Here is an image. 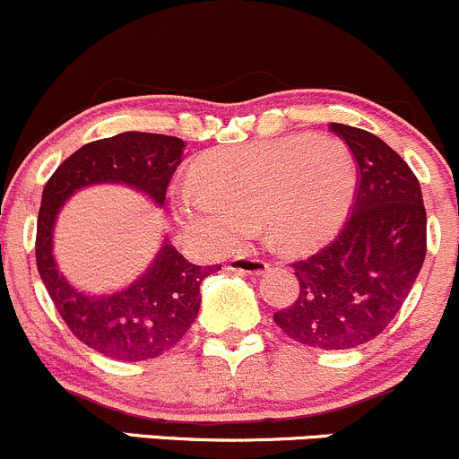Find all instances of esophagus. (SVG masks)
<instances>
[{"instance_id": "34e87169", "label": "esophagus", "mask_w": 459, "mask_h": 459, "mask_svg": "<svg viewBox=\"0 0 459 459\" xmlns=\"http://www.w3.org/2000/svg\"><path fill=\"white\" fill-rule=\"evenodd\" d=\"M230 273H238V274H264L268 270V264L262 262V259H233L229 264Z\"/></svg>"}]
</instances>
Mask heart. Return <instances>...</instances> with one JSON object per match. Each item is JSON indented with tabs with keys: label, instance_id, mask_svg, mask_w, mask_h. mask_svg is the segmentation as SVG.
Masks as SVG:
<instances>
[{
	"label": "heart",
	"instance_id": "1",
	"mask_svg": "<svg viewBox=\"0 0 459 459\" xmlns=\"http://www.w3.org/2000/svg\"><path fill=\"white\" fill-rule=\"evenodd\" d=\"M200 186L171 193L182 233L213 253L239 248L262 221L268 242L290 255L330 242L350 215L359 169L334 136H288L206 153Z\"/></svg>",
	"mask_w": 459,
	"mask_h": 459
}]
</instances>
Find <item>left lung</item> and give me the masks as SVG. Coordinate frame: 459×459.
<instances>
[{"mask_svg":"<svg viewBox=\"0 0 459 459\" xmlns=\"http://www.w3.org/2000/svg\"><path fill=\"white\" fill-rule=\"evenodd\" d=\"M359 162V191L345 229L321 253L292 264L299 299L274 315L297 343L351 350L398 315L427 255V211L407 162L365 129L332 123Z\"/></svg>","mask_w":459,"mask_h":459,"instance_id":"8db88e82","label":"left lung"}]
</instances>
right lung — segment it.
I'll return each instance as SVG.
<instances>
[{"label": "right lung", "instance_id": "obj_1", "mask_svg": "<svg viewBox=\"0 0 459 459\" xmlns=\"http://www.w3.org/2000/svg\"><path fill=\"white\" fill-rule=\"evenodd\" d=\"M185 141L162 134L125 132L72 153L43 186L37 220V270L72 334L114 360H149L176 347L200 310V283L221 266L186 262L165 235L156 257L129 286L85 292L72 286L55 257V226L74 193L120 185L143 193L158 209L182 162Z\"/></svg>", "mask_w": 459, "mask_h": 459}]
</instances>
